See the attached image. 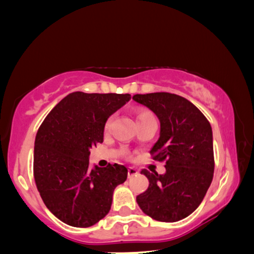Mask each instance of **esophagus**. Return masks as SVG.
<instances>
[{"label": "esophagus", "mask_w": 254, "mask_h": 254, "mask_svg": "<svg viewBox=\"0 0 254 254\" xmlns=\"http://www.w3.org/2000/svg\"><path fill=\"white\" fill-rule=\"evenodd\" d=\"M137 174H139V170L133 168V167H128L127 168V177L128 178H131V177H133V176H135Z\"/></svg>", "instance_id": "esophagus-1"}]
</instances>
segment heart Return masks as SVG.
Returning <instances> with one entry per match:
<instances>
[{
  "label": "heart",
  "mask_w": 254,
  "mask_h": 254,
  "mask_svg": "<svg viewBox=\"0 0 254 254\" xmlns=\"http://www.w3.org/2000/svg\"><path fill=\"white\" fill-rule=\"evenodd\" d=\"M150 119H154V115H153L152 112H150L149 110H139V111H136V113H135L136 123L147 121V120H150ZM112 120H113V117L107 118V120L105 121V124H104V131H107L110 128L111 123H112Z\"/></svg>",
  "instance_id": "obj_1"
}]
</instances>
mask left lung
<instances>
[{
    "label": "left lung",
    "instance_id": "left-lung-1",
    "mask_svg": "<svg viewBox=\"0 0 254 254\" xmlns=\"http://www.w3.org/2000/svg\"><path fill=\"white\" fill-rule=\"evenodd\" d=\"M135 102L149 107L160 121V136L152 159L166 161V173L143 169L149 187L136 196L144 214L159 222H177L198 207L214 174L213 133L205 115L176 94H136Z\"/></svg>",
    "mask_w": 254,
    "mask_h": 254
}]
</instances>
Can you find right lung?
<instances>
[{
  "label": "right lung",
  "mask_w": 254,
  "mask_h": 254,
  "mask_svg": "<svg viewBox=\"0 0 254 254\" xmlns=\"http://www.w3.org/2000/svg\"><path fill=\"white\" fill-rule=\"evenodd\" d=\"M130 94L75 92L63 98L37 132L33 177L51 213L75 227H88L110 212L115 187L123 184L122 165L88 167L89 149L103 142L107 118L130 101Z\"/></svg>",
  "instance_id": "right-lung-1"
}]
</instances>
